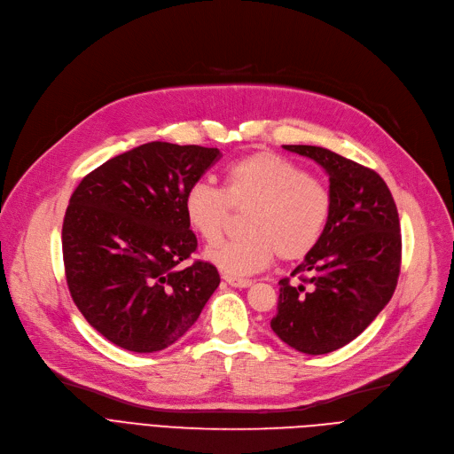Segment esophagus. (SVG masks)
Segmentation results:
<instances>
[{"label": "esophagus", "instance_id": "1", "mask_svg": "<svg viewBox=\"0 0 454 454\" xmlns=\"http://www.w3.org/2000/svg\"><path fill=\"white\" fill-rule=\"evenodd\" d=\"M223 280L229 284V286H232V287H239V289H244V287H249L253 282L251 280H247V278H236V277H229V275H223Z\"/></svg>", "mask_w": 454, "mask_h": 454}]
</instances>
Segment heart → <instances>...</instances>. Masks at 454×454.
Here are the masks:
<instances>
[{
    "label": "heart",
    "instance_id": "heart-1",
    "mask_svg": "<svg viewBox=\"0 0 454 454\" xmlns=\"http://www.w3.org/2000/svg\"><path fill=\"white\" fill-rule=\"evenodd\" d=\"M183 208L186 222L208 244L223 238L231 210H248L242 220L244 238L205 251V258L225 275L247 277L268 268L275 254L282 262L308 256L328 225L332 196L321 179L289 159L254 152L227 167L223 189L192 183Z\"/></svg>",
    "mask_w": 454,
    "mask_h": 454
}]
</instances>
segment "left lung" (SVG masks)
Masks as SVG:
<instances>
[{"label": "left lung", "instance_id": "1", "mask_svg": "<svg viewBox=\"0 0 454 454\" xmlns=\"http://www.w3.org/2000/svg\"><path fill=\"white\" fill-rule=\"evenodd\" d=\"M286 150L330 176L332 212L315 249L282 278L271 330L291 348L330 354L354 340L388 304L402 265V232L383 177L352 159L308 145Z\"/></svg>", "mask_w": 454, "mask_h": 454}]
</instances>
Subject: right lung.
Returning <instances> with one entry per match:
<instances>
[{
  "label": "right lung",
  "instance_id": "add662e5",
  "mask_svg": "<svg viewBox=\"0 0 454 454\" xmlns=\"http://www.w3.org/2000/svg\"><path fill=\"white\" fill-rule=\"evenodd\" d=\"M220 157L218 148L153 141L74 189L62 227L67 287L86 321L121 348L150 354L174 344L220 286L208 262L179 268L198 247L184 192Z\"/></svg>",
  "mask_w": 454,
  "mask_h": 454
}]
</instances>
